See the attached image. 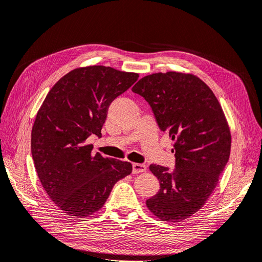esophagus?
<instances>
[{"mask_svg": "<svg viewBox=\"0 0 262 262\" xmlns=\"http://www.w3.org/2000/svg\"><path fill=\"white\" fill-rule=\"evenodd\" d=\"M132 172L134 174H138V173H143L146 171V165L142 164V163H133L132 164Z\"/></svg>", "mask_w": 262, "mask_h": 262, "instance_id": "obj_1", "label": "esophagus"}]
</instances>
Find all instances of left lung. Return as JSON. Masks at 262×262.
<instances>
[{
	"label": "left lung",
	"mask_w": 262,
	"mask_h": 262,
	"mask_svg": "<svg viewBox=\"0 0 262 262\" xmlns=\"http://www.w3.org/2000/svg\"><path fill=\"white\" fill-rule=\"evenodd\" d=\"M132 91L148 102L160 130L175 142L173 170L149 165L160 189L146 205L163 222L185 221L205 204L229 160L231 133L223 108L210 87L192 74L155 73Z\"/></svg>",
	"instance_id": "left-lung-1"
}]
</instances>
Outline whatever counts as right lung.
Here are the masks:
<instances>
[{
    "instance_id": "add662e5",
    "label": "right lung",
    "mask_w": 262,
    "mask_h": 262,
    "mask_svg": "<svg viewBox=\"0 0 262 262\" xmlns=\"http://www.w3.org/2000/svg\"><path fill=\"white\" fill-rule=\"evenodd\" d=\"M138 78L110 67L78 68L56 82L38 110L31 152L45 191L67 215L96 213L114 185L132 172L130 162L92 155L85 142L92 134L102 137L111 103Z\"/></svg>"
}]
</instances>
